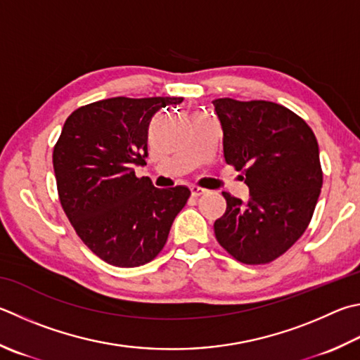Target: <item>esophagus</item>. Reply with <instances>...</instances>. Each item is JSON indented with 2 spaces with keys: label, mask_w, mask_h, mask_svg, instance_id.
Masks as SVG:
<instances>
[{
  "label": "esophagus",
  "mask_w": 360,
  "mask_h": 360,
  "mask_svg": "<svg viewBox=\"0 0 360 360\" xmlns=\"http://www.w3.org/2000/svg\"><path fill=\"white\" fill-rule=\"evenodd\" d=\"M206 192H207L206 188H201V187H197V186L191 187V193H192L193 198H198V197H201V195H205Z\"/></svg>",
  "instance_id": "esophagus-1"
}]
</instances>
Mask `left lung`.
<instances>
[{
  "label": "left lung",
  "instance_id": "1",
  "mask_svg": "<svg viewBox=\"0 0 360 360\" xmlns=\"http://www.w3.org/2000/svg\"><path fill=\"white\" fill-rule=\"evenodd\" d=\"M224 129V155L240 172L250 200L224 192L217 243L244 264H267L309 226L323 186L316 136L302 117L269 101H212Z\"/></svg>",
  "mask_w": 360,
  "mask_h": 360
}]
</instances>
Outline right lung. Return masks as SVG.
I'll list each match as a JSON object with an SVG mask.
<instances>
[{
  "mask_svg": "<svg viewBox=\"0 0 360 360\" xmlns=\"http://www.w3.org/2000/svg\"><path fill=\"white\" fill-rule=\"evenodd\" d=\"M182 97H112L83 105L64 122L53 148L58 197L78 238L108 264L153 261L191 197L187 187L158 188L136 178L148 155L153 116Z\"/></svg>",
  "mask_w": 360,
  "mask_h": 360,
  "instance_id": "right-lung-1",
  "label": "right lung"
}]
</instances>
